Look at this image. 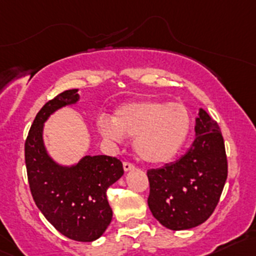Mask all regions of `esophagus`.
<instances>
[{
  "instance_id": "obj_1",
  "label": "esophagus",
  "mask_w": 256,
  "mask_h": 256,
  "mask_svg": "<svg viewBox=\"0 0 256 256\" xmlns=\"http://www.w3.org/2000/svg\"><path fill=\"white\" fill-rule=\"evenodd\" d=\"M122 166H124V170H125V171H130V170L134 169V165L132 164V162H124Z\"/></svg>"
}]
</instances>
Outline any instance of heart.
<instances>
[{"label": "heart", "mask_w": 256, "mask_h": 256, "mask_svg": "<svg viewBox=\"0 0 256 256\" xmlns=\"http://www.w3.org/2000/svg\"><path fill=\"white\" fill-rule=\"evenodd\" d=\"M97 126L100 134L112 141L134 137V147L140 158L160 164L172 159L184 144L190 116L184 103L142 100L122 106L113 118L103 115Z\"/></svg>", "instance_id": "1"}]
</instances>
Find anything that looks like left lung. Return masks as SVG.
<instances>
[{
	"label": "left lung",
	"instance_id": "obj_1",
	"mask_svg": "<svg viewBox=\"0 0 256 256\" xmlns=\"http://www.w3.org/2000/svg\"><path fill=\"white\" fill-rule=\"evenodd\" d=\"M227 156L220 126L200 109L196 140L176 162L147 171L148 206L172 231L193 228L214 212L227 178Z\"/></svg>",
	"mask_w": 256,
	"mask_h": 256
}]
</instances>
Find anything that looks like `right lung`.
Here are the masks:
<instances>
[{
    "label": "right lung",
    "mask_w": 256,
    "mask_h": 256,
    "mask_svg": "<svg viewBox=\"0 0 256 256\" xmlns=\"http://www.w3.org/2000/svg\"><path fill=\"white\" fill-rule=\"evenodd\" d=\"M76 92H62L36 114L25 140V165L34 202L48 222L70 240L92 242L113 218L106 190L122 176V162L115 156H86L75 166L63 168L50 158L42 142L44 122L57 109L76 103Z\"/></svg>",
    "instance_id": "add662e5"
}]
</instances>
